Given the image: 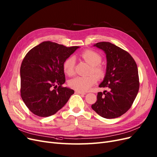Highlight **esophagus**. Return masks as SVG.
Listing matches in <instances>:
<instances>
[{
    "label": "esophagus",
    "mask_w": 157,
    "mask_h": 157,
    "mask_svg": "<svg viewBox=\"0 0 157 157\" xmlns=\"http://www.w3.org/2000/svg\"><path fill=\"white\" fill-rule=\"evenodd\" d=\"M75 93H76L77 94H86V93L85 92L79 91V90H75Z\"/></svg>",
    "instance_id": "34e87169"
}]
</instances>
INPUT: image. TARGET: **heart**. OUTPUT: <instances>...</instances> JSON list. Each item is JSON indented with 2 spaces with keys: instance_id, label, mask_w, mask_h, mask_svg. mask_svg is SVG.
<instances>
[{
  "instance_id": "b5f03b06",
  "label": "heart",
  "mask_w": 157,
  "mask_h": 157,
  "mask_svg": "<svg viewBox=\"0 0 157 157\" xmlns=\"http://www.w3.org/2000/svg\"><path fill=\"white\" fill-rule=\"evenodd\" d=\"M81 57L86 62L90 65L89 70V75L87 76H76L70 79L68 85L71 88L79 90V91L86 92L90 89L97 82L96 76L98 79L102 78L105 74V68L100 63L102 61V56L97 52L91 49H87L81 53ZM75 60L72 56L68 57L63 63V70L64 73L72 76L74 74ZM94 74L95 76L93 75Z\"/></svg>"
}]
</instances>
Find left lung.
Wrapping results in <instances>:
<instances>
[{
	"mask_svg": "<svg viewBox=\"0 0 157 157\" xmlns=\"http://www.w3.org/2000/svg\"><path fill=\"white\" fill-rule=\"evenodd\" d=\"M94 46L106 54V73L99 87L108 90L98 93L97 102L91 108L104 118H117L131 108L138 94L140 82L137 64L129 53L112 43L98 42Z\"/></svg>",
	"mask_w": 157,
	"mask_h": 157,
	"instance_id": "8db88e82",
	"label": "left lung"
}]
</instances>
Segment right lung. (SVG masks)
<instances>
[{
	"label": "right lung",
	"instance_id": "obj_1",
	"mask_svg": "<svg viewBox=\"0 0 157 157\" xmlns=\"http://www.w3.org/2000/svg\"><path fill=\"white\" fill-rule=\"evenodd\" d=\"M78 48L45 41L25 55L20 68V92L33 113L44 117L54 115L74 93L63 87L66 81L63 65Z\"/></svg>",
	"mask_w": 157,
	"mask_h": 157
}]
</instances>
